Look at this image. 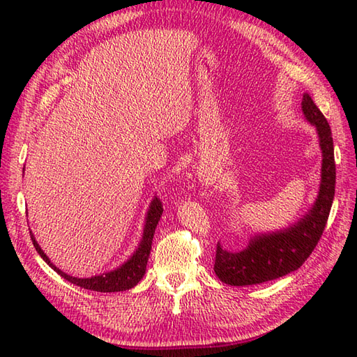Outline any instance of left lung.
<instances>
[{
	"label": "left lung",
	"mask_w": 357,
	"mask_h": 357,
	"mask_svg": "<svg viewBox=\"0 0 357 357\" xmlns=\"http://www.w3.org/2000/svg\"><path fill=\"white\" fill-rule=\"evenodd\" d=\"M304 118L316 128L322 153L321 183L313 206L284 229L252 233L247 245L233 252L218 242L215 273L227 285L245 287L282 278L298 270L312 255L327 224L335 199L336 164L331 128L308 93L302 96Z\"/></svg>",
	"instance_id": "8db88e82"
}]
</instances>
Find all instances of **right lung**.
I'll list each match as a JSON object with an SVG mask.
<instances>
[{
  "label": "right lung",
  "instance_id": "1",
  "mask_svg": "<svg viewBox=\"0 0 357 357\" xmlns=\"http://www.w3.org/2000/svg\"><path fill=\"white\" fill-rule=\"evenodd\" d=\"M162 215V204L156 196L150 201V206L147 208L146 219H144V229H142V236L138 247L135 248V252L130 255V257L126 262H123L119 267L113 268L110 271L100 273V275L90 276V278H75L67 275L66 271L59 270L55 264H53L49 256L43 252V248L38 244L33 233L30 231V236H32L33 245L36 248L38 255H40L45 264L49 265L50 268L55 270L59 276L69 280L70 284L78 285L81 288H86V290L92 291H101V293H115V291H126L130 290L136 284L142 279L144 273H146L147 261L150 256L151 250V241H153V234L156 230V225L161 219Z\"/></svg>",
  "mask_w": 357,
  "mask_h": 357
}]
</instances>
